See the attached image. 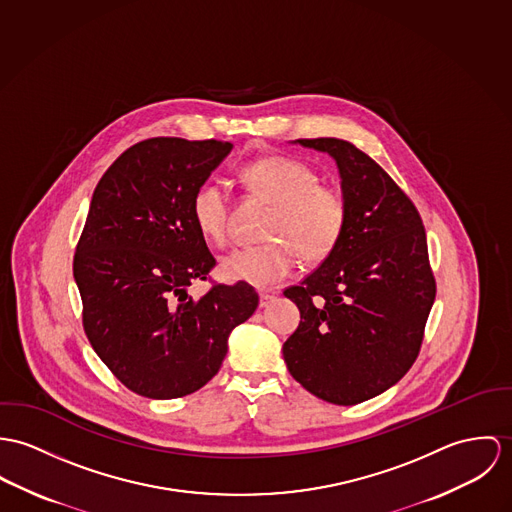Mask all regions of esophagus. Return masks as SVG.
Segmentation results:
<instances>
[{
    "label": "esophagus",
    "mask_w": 512,
    "mask_h": 512,
    "mask_svg": "<svg viewBox=\"0 0 512 512\" xmlns=\"http://www.w3.org/2000/svg\"><path fill=\"white\" fill-rule=\"evenodd\" d=\"M273 300H275V294H271V292H261L259 294V306L261 308H267Z\"/></svg>",
    "instance_id": "34e87169"
}]
</instances>
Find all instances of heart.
<instances>
[{"label": "heart", "mask_w": 512, "mask_h": 512, "mask_svg": "<svg viewBox=\"0 0 512 512\" xmlns=\"http://www.w3.org/2000/svg\"><path fill=\"white\" fill-rule=\"evenodd\" d=\"M241 176L249 192L273 208L265 222V237L271 239L228 253L220 263L222 279L267 288L294 273L298 251L308 261L334 251L347 222V202L338 186L320 184L312 167L283 155L251 161ZM228 212L222 182L208 180L194 192L192 218L210 241L226 239Z\"/></svg>", "instance_id": "b5f03b06"}]
</instances>
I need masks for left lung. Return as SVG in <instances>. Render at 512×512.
<instances>
[{"mask_svg":"<svg viewBox=\"0 0 512 512\" xmlns=\"http://www.w3.org/2000/svg\"><path fill=\"white\" fill-rule=\"evenodd\" d=\"M294 143L336 161L347 222L322 265L284 290L300 310L284 363L314 397L351 406L397 385L420 351L436 298L426 231L395 180L355 145Z\"/></svg>","mask_w":512,"mask_h":512,"instance_id":"8db88e82","label":"left lung"}]
</instances>
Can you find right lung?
Returning a JSON list of instances; mask_svg holds the SVG:
<instances>
[{"mask_svg": "<svg viewBox=\"0 0 512 512\" xmlns=\"http://www.w3.org/2000/svg\"><path fill=\"white\" fill-rule=\"evenodd\" d=\"M228 141L155 137L100 178L74 255L82 322L98 357L141 397H184L222 367L233 328L253 316L247 283L216 284V259L192 218V196L231 153Z\"/></svg>", "mask_w": 512, "mask_h": 512, "instance_id": "1", "label": "right lung"}]
</instances>
